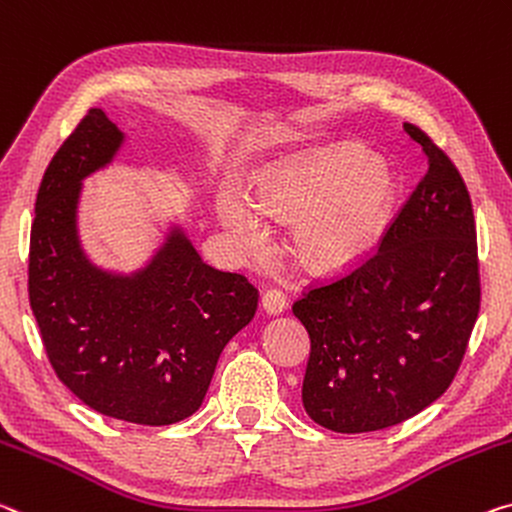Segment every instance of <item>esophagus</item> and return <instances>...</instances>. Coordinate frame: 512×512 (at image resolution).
Listing matches in <instances>:
<instances>
[{"instance_id": "esophagus-1", "label": "esophagus", "mask_w": 512, "mask_h": 512, "mask_svg": "<svg viewBox=\"0 0 512 512\" xmlns=\"http://www.w3.org/2000/svg\"><path fill=\"white\" fill-rule=\"evenodd\" d=\"M262 310L271 316L285 312L287 310L285 294H282L280 289H266L262 294Z\"/></svg>"}]
</instances>
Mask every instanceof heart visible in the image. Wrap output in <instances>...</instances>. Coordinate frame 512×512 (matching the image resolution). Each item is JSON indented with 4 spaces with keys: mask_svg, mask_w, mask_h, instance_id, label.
<instances>
[{
    "mask_svg": "<svg viewBox=\"0 0 512 512\" xmlns=\"http://www.w3.org/2000/svg\"><path fill=\"white\" fill-rule=\"evenodd\" d=\"M396 184L385 166L355 150L275 168L259 189V207L296 223L291 246L314 271L339 269L376 243L392 209ZM253 200L239 191L218 193V216L243 250H264L271 230Z\"/></svg>",
    "mask_w": 512,
    "mask_h": 512,
    "instance_id": "obj_1",
    "label": "heart"
}]
</instances>
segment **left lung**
I'll return each mask as SVG.
<instances>
[{"instance_id":"8db88e82","label":"left lung","mask_w":512,"mask_h":512,"mask_svg":"<svg viewBox=\"0 0 512 512\" xmlns=\"http://www.w3.org/2000/svg\"><path fill=\"white\" fill-rule=\"evenodd\" d=\"M403 129L424 150L426 175L376 253L303 291L291 307L312 344L303 405L335 433L396 426L440 399L465 358L481 307L467 186L424 129Z\"/></svg>"}]
</instances>
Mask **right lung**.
<instances>
[{
    "label": "right lung",
    "mask_w": 512,
    "mask_h": 512,
    "mask_svg": "<svg viewBox=\"0 0 512 512\" xmlns=\"http://www.w3.org/2000/svg\"><path fill=\"white\" fill-rule=\"evenodd\" d=\"M123 139L91 109L52 157L31 223L29 305L47 360L79 401L113 419L168 426L200 408L259 291L202 262L180 230L132 275L88 262L77 239L81 180L107 166Z\"/></svg>",
    "instance_id": "obj_1"
}]
</instances>
